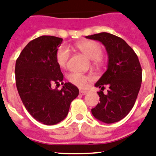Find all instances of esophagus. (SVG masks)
<instances>
[{"instance_id": "obj_1", "label": "esophagus", "mask_w": 156, "mask_h": 156, "mask_svg": "<svg viewBox=\"0 0 156 156\" xmlns=\"http://www.w3.org/2000/svg\"><path fill=\"white\" fill-rule=\"evenodd\" d=\"M88 93V91L87 90H80V94H81V95H85V94H87Z\"/></svg>"}]
</instances>
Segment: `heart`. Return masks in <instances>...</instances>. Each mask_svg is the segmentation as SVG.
I'll return each instance as SVG.
<instances>
[{"mask_svg":"<svg viewBox=\"0 0 156 156\" xmlns=\"http://www.w3.org/2000/svg\"><path fill=\"white\" fill-rule=\"evenodd\" d=\"M76 47L84 54L87 57L93 60V63L95 66H100L103 62L102 48L98 42L92 40H83L76 44ZM70 56L69 50L65 45H62L57 49L55 53L56 62L60 68L66 67L69 58ZM91 80L90 76L79 73H71L68 75V80L73 85L79 87H85L87 82Z\"/></svg>","mask_w":156,"mask_h":156,"instance_id":"1","label":"heart"}]
</instances>
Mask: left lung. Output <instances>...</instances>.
Returning a JSON list of instances; mask_svg holds the SVG:
<instances>
[{"label":"left lung","mask_w":156,"mask_h":156,"mask_svg":"<svg viewBox=\"0 0 156 156\" xmlns=\"http://www.w3.org/2000/svg\"><path fill=\"white\" fill-rule=\"evenodd\" d=\"M97 40L105 46L108 55V69L95 87L101 102L91 109L94 118L106 124L118 122L126 117L134 107L138 97L142 71L134 50L120 37L107 32L86 36ZM105 86L108 93L104 94Z\"/></svg>","instance_id":"8db88e82"}]
</instances>
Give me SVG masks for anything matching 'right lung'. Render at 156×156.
I'll use <instances>...</instances> for the list:
<instances>
[{
  "mask_svg": "<svg viewBox=\"0 0 156 156\" xmlns=\"http://www.w3.org/2000/svg\"><path fill=\"white\" fill-rule=\"evenodd\" d=\"M62 38L42 35L28 42L15 64V80L20 98L31 116L46 125L62 121L68 114L78 88L65 83L59 91L51 85L63 84V74L56 62L55 53Z\"/></svg>",
  "mask_w": 156,
  "mask_h": 156,
  "instance_id": "right-lung-1",
  "label": "right lung"
}]
</instances>
